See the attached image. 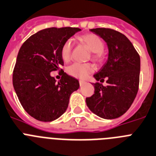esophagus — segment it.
<instances>
[{
	"instance_id": "34e87169",
	"label": "esophagus",
	"mask_w": 156,
	"mask_h": 156,
	"mask_svg": "<svg viewBox=\"0 0 156 156\" xmlns=\"http://www.w3.org/2000/svg\"><path fill=\"white\" fill-rule=\"evenodd\" d=\"M86 82H85V81H83V80H79V85H80V86H84V85H85V84H86Z\"/></svg>"
}]
</instances>
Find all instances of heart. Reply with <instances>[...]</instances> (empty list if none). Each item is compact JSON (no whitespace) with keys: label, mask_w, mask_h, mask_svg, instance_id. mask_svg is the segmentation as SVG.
I'll return each instance as SVG.
<instances>
[{"label":"heart","mask_w":156,"mask_h":156,"mask_svg":"<svg viewBox=\"0 0 156 156\" xmlns=\"http://www.w3.org/2000/svg\"><path fill=\"white\" fill-rule=\"evenodd\" d=\"M81 43L86 44L92 52V59L97 63H101L105 59V52L104 51V42L98 35L95 34H86L78 37ZM73 49V43L67 40L63 44L60 49V55L64 62H68L71 57ZM93 71V67L91 63H74L67 67V73L75 78H86L90 73Z\"/></svg>","instance_id":"obj_1"}]
</instances>
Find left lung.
Segmentation results:
<instances>
[{
    "mask_svg": "<svg viewBox=\"0 0 156 156\" xmlns=\"http://www.w3.org/2000/svg\"><path fill=\"white\" fill-rule=\"evenodd\" d=\"M90 30L101 36L109 49L108 61L94 78L104 82L93 83L94 94L86 99L87 106L97 115L116 119L125 114L137 94L140 82V59L131 41L125 35L110 28Z\"/></svg>",
    "mask_w": 156,
    "mask_h": 156,
    "instance_id": "1",
    "label": "left lung"
}]
</instances>
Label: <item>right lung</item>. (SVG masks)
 I'll return each instance as SVG.
<instances>
[{
  "instance_id": "1",
  "label": "right lung",
  "mask_w": 156,
  "mask_h": 156,
  "mask_svg": "<svg viewBox=\"0 0 156 156\" xmlns=\"http://www.w3.org/2000/svg\"><path fill=\"white\" fill-rule=\"evenodd\" d=\"M81 30L77 27L41 30L22 44L13 70L12 82L24 110L38 121L51 122L61 116L70 94L79 88L76 78L63 71L60 49L63 43ZM59 70L62 79L50 75Z\"/></svg>"
}]
</instances>
